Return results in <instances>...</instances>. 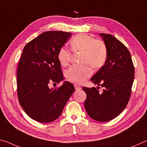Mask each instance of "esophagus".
<instances>
[{"instance_id":"34e87169","label":"esophagus","mask_w":147,"mask_h":147,"mask_svg":"<svg viewBox=\"0 0 147 147\" xmlns=\"http://www.w3.org/2000/svg\"><path fill=\"white\" fill-rule=\"evenodd\" d=\"M74 88H75L76 90H80V89H82L81 87L78 85H74Z\"/></svg>"}]
</instances>
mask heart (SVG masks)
<instances>
[{
  "label": "heart",
  "mask_w": 147,
  "mask_h": 147,
  "mask_svg": "<svg viewBox=\"0 0 147 147\" xmlns=\"http://www.w3.org/2000/svg\"><path fill=\"white\" fill-rule=\"evenodd\" d=\"M70 45L71 50L74 53L82 52L81 62L86 64L71 66L67 70L65 76L72 82L82 84L91 74L92 71L88 64L94 69H98L106 63L108 49L102 40L94 39L86 34L76 35L71 39ZM71 57L70 50L65 47L59 49L58 58L61 65L67 66L70 63Z\"/></svg>",
  "instance_id": "b5f03b06"
}]
</instances>
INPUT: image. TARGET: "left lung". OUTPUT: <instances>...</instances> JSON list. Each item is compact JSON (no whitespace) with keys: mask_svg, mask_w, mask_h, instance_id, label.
Masks as SVG:
<instances>
[{"mask_svg":"<svg viewBox=\"0 0 147 147\" xmlns=\"http://www.w3.org/2000/svg\"><path fill=\"white\" fill-rule=\"evenodd\" d=\"M108 49L106 63L91 80L104 88L84 87V102L88 115L94 120L106 122L120 114L130 99L134 79V66L130 53L124 45L110 34H100Z\"/></svg>","mask_w":147,"mask_h":147,"instance_id":"obj_1","label":"left lung"}]
</instances>
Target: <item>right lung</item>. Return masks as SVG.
Masks as SVG:
<instances>
[{"label": "right lung", "mask_w": 147, "mask_h": 147, "mask_svg": "<svg viewBox=\"0 0 147 147\" xmlns=\"http://www.w3.org/2000/svg\"><path fill=\"white\" fill-rule=\"evenodd\" d=\"M71 36L62 31H48L24 47L17 72L19 103L30 117L40 123L58 119L71 94L74 86L69 82L57 88L50 83L63 80L58 53Z\"/></svg>", "instance_id": "1"}]
</instances>
